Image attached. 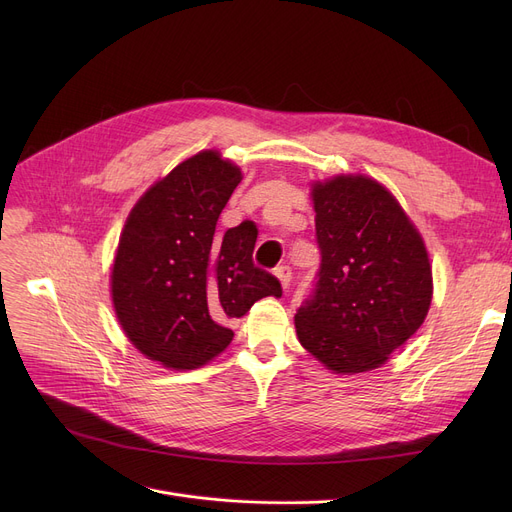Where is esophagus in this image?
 Returning <instances> with one entry per match:
<instances>
[{
  "label": "esophagus",
  "mask_w": 512,
  "mask_h": 512,
  "mask_svg": "<svg viewBox=\"0 0 512 512\" xmlns=\"http://www.w3.org/2000/svg\"><path fill=\"white\" fill-rule=\"evenodd\" d=\"M276 278L280 280V284H282V288H288L290 286V280H292V270L288 265H280V267H276Z\"/></svg>",
  "instance_id": "1"
}]
</instances>
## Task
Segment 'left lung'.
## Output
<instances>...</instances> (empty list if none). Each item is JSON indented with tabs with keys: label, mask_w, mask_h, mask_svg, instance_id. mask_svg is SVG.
I'll return each mask as SVG.
<instances>
[{
	"label": "left lung",
	"mask_w": 512,
	"mask_h": 512,
	"mask_svg": "<svg viewBox=\"0 0 512 512\" xmlns=\"http://www.w3.org/2000/svg\"><path fill=\"white\" fill-rule=\"evenodd\" d=\"M311 195L321 265L294 315L299 342L334 373L375 369L421 328L432 303L423 238L367 176L315 182Z\"/></svg>",
	"instance_id": "left-lung-1"
}]
</instances>
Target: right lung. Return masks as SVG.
<instances>
[{"label":"right lung","mask_w":512,"mask_h":512,"mask_svg":"<svg viewBox=\"0 0 512 512\" xmlns=\"http://www.w3.org/2000/svg\"><path fill=\"white\" fill-rule=\"evenodd\" d=\"M242 180L218 151H201L155 182L132 207L112 267L120 326L139 351L170 369L218 357L242 317L263 297H282L276 276L253 263L257 232L218 240L215 224Z\"/></svg>","instance_id":"right-lung-1"}]
</instances>
